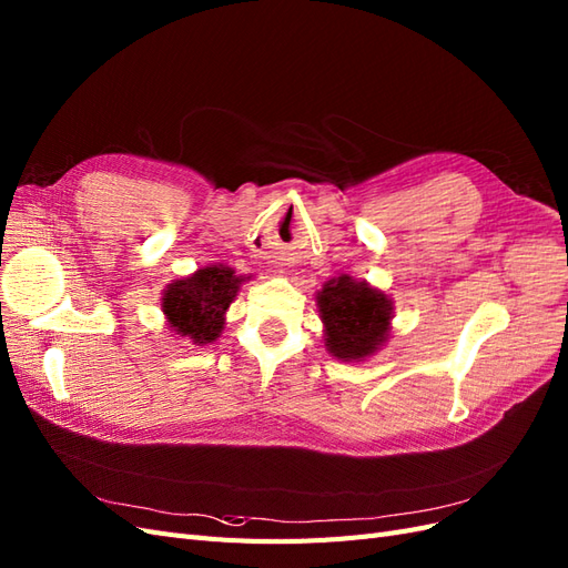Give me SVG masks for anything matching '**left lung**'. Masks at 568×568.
Instances as JSON below:
<instances>
[{"label":"left lung","instance_id":"left-lung-1","mask_svg":"<svg viewBox=\"0 0 568 568\" xmlns=\"http://www.w3.org/2000/svg\"><path fill=\"white\" fill-rule=\"evenodd\" d=\"M316 306L326 349L339 362H364L390 339L393 300L366 281L347 273L331 278L316 293Z\"/></svg>","mask_w":568,"mask_h":568}]
</instances>
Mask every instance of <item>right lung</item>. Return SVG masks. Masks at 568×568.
<instances>
[{"label": "right lung", "mask_w": 568, "mask_h": 568, "mask_svg": "<svg viewBox=\"0 0 568 568\" xmlns=\"http://www.w3.org/2000/svg\"><path fill=\"white\" fill-rule=\"evenodd\" d=\"M250 278L252 275H237L225 264H209L185 278L171 281L161 297L169 328L197 347L216 343L225 326V312L237 297L240 285Z\"/></svg>", "instance_id": "add662e5"}]
</instances>
